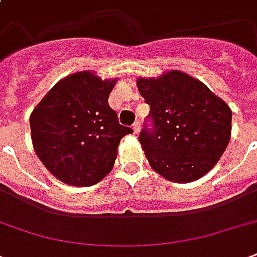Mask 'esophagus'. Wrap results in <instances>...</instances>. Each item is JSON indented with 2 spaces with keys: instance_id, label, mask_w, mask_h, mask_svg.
I'll return each instance as SVG.
<instances>
[{
  "instance_id": "esophagus-1",
  "label": "esophagus",
  "mask_w": 257,
  "mask_h": 257,
  "mask_svg": "<svg viewBox=\"0 0 257 257\" xmlns=\"http://www.w3.org/2000/svg\"><path fill=\"white\" fill-rule=\"evenodd\" d=\"M132 129H133V133H135V135H139V132H140V122H139V121H136V122L133 124Z\"/></svg>"
}]
</instances>
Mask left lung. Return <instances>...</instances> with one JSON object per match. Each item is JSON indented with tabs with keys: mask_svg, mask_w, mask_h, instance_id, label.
<instances>
[{
	"mask_svg": "<svg viewBox=\"0 0 257 257\" xmlns=\"http://www.w3.org/2000/svg\"><path fill=\"white\" fill-rule=\"evenodd\" d=\"M137 88L151 109L149 125H144L139 141L153 171L175 183L203 177L229 143V106L180 70L157 78L140 77Z\"/></svg>",
	"mask_w": 257,
	"mask_h": 257,
	"instance_id": "8db88e82",
	"label": "left lung"
}]
</instances>
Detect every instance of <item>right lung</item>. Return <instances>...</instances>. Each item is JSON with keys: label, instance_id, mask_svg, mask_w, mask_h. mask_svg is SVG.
<instances>
[{"label": "right lung", "instance_id": "right-lung-1", "mask_svg": "<svg viewBox=\"0 0 257 257\" xmlns=\"http://www.w3.org/2000/svg\"><path fill=\"white\" fill-rule=\"evenodd\" d=\"M114 84L92 72L70 74L30 114L36 155L62 183L89 187L101 181L112 171L121 139L133 133L108 104Z\"/></svg>", "mask_w": 257, "mask_h": 257}]
</instances>
